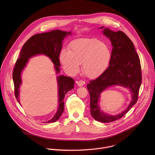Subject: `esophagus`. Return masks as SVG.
Returning <instances> with one entry per match:
<instances>
[{
	"mask_svg": "<svg viewBox=\"0 0 155 155\" xmlns=\"http://www.w3.org/2000/svg\"><path fill=\"white\" fill-rule=\"evenodd\" d=\"M84 82L83 81H82V80H80V81H77V85L78 86H80H80H83L84 85Z\"/></svg>",
	"mask_w": 155,
	"mask_h": 155,
	"instance_id": "1",
	"label": "esophagus"
}]
</instances>
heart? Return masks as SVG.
<instances>
[{"mask_svg": "<svg viewBox=\"0 0 155 155\" xmlns=\"http://www.w3.org/2000/svg\"><path fill=\"white\" fill-rule=\"evenodd\" d=\"M112 58V52L105 43L97 38H79L70 45V51L63 50L59 60L63 68L75 74L82 64L83 74L90 78H96L107 69Z\"/></svg>", "mask_w": 155, "mask_h": 155, "instance_id": "1", "label": "heart"}]
</instances>
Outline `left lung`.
<instances>
[{
    "label": "left lung",
    "mask_w": 155,
    "mask_h": 155,
    "mask_svg": "<svg viewBox=\"0 0 155 155\" xmlns=\"http://www.w3.org/2000/svg\"><path fill=\"white\" fill-rule=\"evenodd\" d=\"M99 29H103V34L112 43V58L109 67L98 78L90 81L87 88L90 96L91 115L93 118L102 123H110L124 116L137 102L142 83L141 66L133 43L123 32H115L104 26ZM113 85L127 88L131 94L129 105L116 116L105 114L98 104L100 94Z\"/></svg>",
    "instance_id": "1"
}]
</instances>
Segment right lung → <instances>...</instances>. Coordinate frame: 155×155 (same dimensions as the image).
Returning a JSON list of instances; mask_svg holds the SVG:
<instances>
[{
    "mask_svg": "<svg viewBox=\"0 0 155 155\" xmlns=\"http://www.w3.org/2000/svg\"><path fill=\"white\" fill-rule=\"evenodd\" d=\"M71 31L66 32L61 30H53L48 32L37 34L32 36L22 48L19 58L16 61L13 72V80L15 86V94L18 103L19 101V87L22 83L21 74L25 68L30 58L39 54L48 56L53 62L56 74L60 72L61 66L59 54L62 46V41L68 35H71ZM58 82V107L54 117L45 123H54L61 117L64 108V97L69 91L74 86V80L71 77L62 75L56 77Z\"/></svg>",
    "mask_w": 155,
    "mask_h": 155,
    "instance_id": "obj_1",
    "label": "right lung"
}]
</instances>
